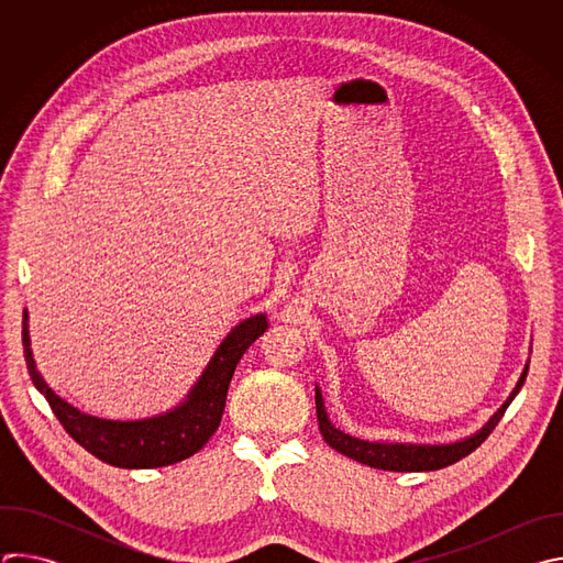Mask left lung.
Returning <instances> with one entry per match:
<instances>
[{
  "mask_svg": "<svg viewBox=\"0 0 563 563\" xmlns=\"http://www.w3.org/2000/svg\"><path fill=\"white\" fill-rule=\"evenodd\" d=\"M528 369L521 374L515 391L510 394V398L501 406V410L488 421V426L476 432L474 437L459 441V443H450V445H408V443H372V441H361L354 439L341 430H336L330 419L328 412L323 408V396L316 389V417H318V428L323 439L328 441V445H332L336 452L365 463L369 467L376 470H389V472H430V470H441L448 467L452 463H456L459 459L467 456L470 452H474L481 443H484L490 432L497 428V423L501 421L504 412L508 410V406L512 404V398L517 396V391L521 389L523 380H526Z\"/></svg>",
  "mask_w": 563,
  "mask_h": 563,
  "instance_id": "8db88e82",
  "label": "left lung"
}]
</instances>
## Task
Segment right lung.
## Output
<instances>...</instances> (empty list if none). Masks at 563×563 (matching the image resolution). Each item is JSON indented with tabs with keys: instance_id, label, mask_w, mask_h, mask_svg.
Segmentation results:
<instances>
[{
	"instance_id": "obj_1",
	"label": "right lung",
	"mask_w": 563,
	"mask_h": 563,
	"mask_svg": "<svg viewBox=\"0 0 563 563\" xmlns=\"http://www.w3.org/2000/svg\"><path fill=\"white\" fill-rule=\"evenodd\" d=\"M265 330L267 318L263 313L247 318L245 323H240L235 330H231V334L222 341V345L213 354L211 363L207 365L205 374L200 376L185 404L174 412L144 421L96 419L82 415L73 406H68L66 400H62L35 369L26 328V311L22 343L31 380L46 396L53 415L68 432V437L109 465L148 470L185 461L211 439L224 412L227 389L235 372V365Z\"/></svg>"
}]
</instances>
